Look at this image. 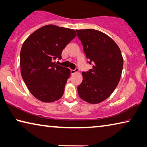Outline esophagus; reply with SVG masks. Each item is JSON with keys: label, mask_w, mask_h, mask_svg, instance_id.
Segmentation results:
<instances>
[{"label": "esophagus", "mask_w": 147, "mask_h": 147, "mask_svg": "<svg viewBox=\"0 0 147 147\" xmlns=\"http://www.w3.org/2000/svg\"><path fill=\"white\" fill-rule=\"evenodd\" d=\"M78 71V69H74V70H73V69H71V74H74L75 73H76V72Z\"/></svg>", "instance_id": "esophagus-1"}]
</instances>
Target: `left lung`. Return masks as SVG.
<instances>
[{
  "mask_svg": "<svg viewBox=\"0 0 147 147\" xmlns=\"http://www.w3.org/2000/svg\"><path fill=\"white\" fill-rule=\"evenodd\" d=\"M88 63L92 69L82 72L83 80L78 86L79 96L90 103H99L116 89L122 74L123 57L115 42L95 29L76 30Z\"/></svg>",
  "mask_w": 147,
  "mask_h": 147,
  "instance_id": "1",
  "label": "left lung"
}]
</instances>
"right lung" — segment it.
Wrapping results in <instances>:
<instances>
[{"label": "right lung", "instance_id": "obj_1", "mask_svg": "<svg viewBox=\"0 0 147 147\" xmlns=\"http://www.w3.org/2000/svg\"><path fill=\"white\" fill-rule=\"evenodd\" d=\"M76 36L74 29L48 25L37 29L23 43L20 52L22 78L34 97L50 103L63 95L71 71L54 62Z\"/></svg>", "mask_w": 147, "mask_h": 147}]
</instances>
